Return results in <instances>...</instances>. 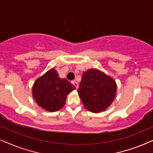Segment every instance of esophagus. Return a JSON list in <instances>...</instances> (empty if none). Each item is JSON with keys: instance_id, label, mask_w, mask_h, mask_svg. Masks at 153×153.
I'll return each mask as SVG.
<instances>
[{"instance_id": "1", "label": "esophagus", "mask_w": 153, "mask_h": 153, "mask_svg": "<svg viewBox=\"0 0 153 153\" xmlns=\"http://www.w3.org/2000/svg\"><path fill=\"white\" fill-rule=\"evenodd\" d=\"M72 84L73 85H74V86L75 87H76V88L77 89V88H78V87H79V85H78V83H77L76 82V81H72Z\"/></svg>"}]
</instances>
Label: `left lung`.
Returning a JSON list of instances; mask_svg holds the SVG:
<instances>
[{
    "instance_id": "8db88e82",
    "label": "left lung",
    "mask_w": 153,
    "mask_h": 153,
    "mask_svg": "<svg viewBox=\"0 0 153 153\" xmlns=\"http://www.w3.org/2000/svg\"><path fill=\"white\" fill-rule=\"evenodd\" d=\"M116 91L114 79L98 69H89L83 73L77 91L84 107L93 113L107 109L114 102Z\"/></svg>"
}]
</instances>
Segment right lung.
<instances>
[{
  "label": "right lung",
  "instance_id": "obj_1",
  "mask_svg": "<svg viewBox=\"0 0 153 153\" xmlns=\"http://www.w3.org/2000/svg\"><path fill=\"white\" fill-rule=\"evenodd\" d=\"M76 89L65 79H61L54 68L50 69L35 80L32 95L36 103L49 112L60 110L65 104L66 98Z\"/></svg>",
  "mask_w": 153,
  "mask_h": 153
}]
</instances>
